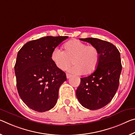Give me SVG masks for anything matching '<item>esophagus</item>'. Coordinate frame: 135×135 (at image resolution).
I'll list each match as a JSON object with an SVG mask.
<instances>
[{
  "instance_id": "obj_1",
  "label": "esophagus",
  "mask_w": 135,
  "mask_h": 135,
  "mask_svg": "<svg viewBox=\"0 0 135 135\" xmlns=\"http://www.w3.org/2000/svg\"><path fill=\"white\" fill-rule=\"evenodd\" d=\"M66 76H67V79H69V78H71V74H68V73L66 74Z\"/></svg>"
}]
</instances>
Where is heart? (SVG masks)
Returning <instances> with one entry per match:
<instances>
[{"instance_id": "obj_1", "label": "heart", "mask_w": 135, "mask_h": 135, "mask_svg": "<svg viewBox=\"0 0 135 135\" xmlns=\"http://www.w3.org/2000/svg\"><path fill=\"white\" fill-rule=\"evenodd\" d=\"M51 58L56 67L65 70L73 64L70 71L77 74L87 75L97 68L100 60L97 47L87 45L78 40H71L64 45V51L56 47L53 49Z\"/></svg>"}]
</instances>
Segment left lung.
Here are the masks:
<instances>
[{
  "instance_id": "left-lung-1",
  "label": "left lung",
  "mask_w": 135,
  "mask_h": 135,
  "mask_svg": "<svg viewBox=\"0 0 135 135\" xmlns=\"http://www.w3.org/2000/svg\"><path fill=\"white\" fill-rule=\"evenodd\" d=\"M97 47L100 60L95 71L80 79L76 90L79 102L85 108L97 110L109 103L118 88L122 70L120 53L114 44L98 38H80Z\"/></svg>"
}]
</instances>
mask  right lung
I'll return each mask as SVG.
<instances>
[{
  "label": "right lung",
  "instance_id": "right-lung-1",
  "mask_svg": "<svg viewBox=\"0 0 135 135\" xmlns=\"http://www.w3.org/2000/svg\"><path fill=\"white\" fill-rule=\"evenodd\" d=\"M67 36H47L26 43L18 51L14 70L17 88L22 101L39 112L56 104L59 89L67 80L66 74L51 58L53 49Z\"/></svg>",
  "mask_w": 135,
  "mask_h": 135
}]
</instances>
